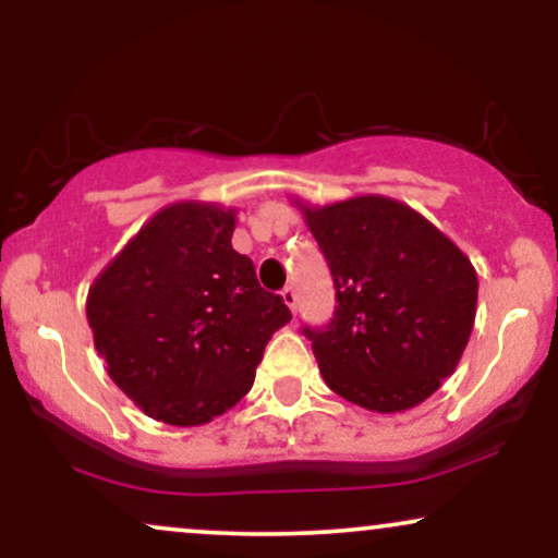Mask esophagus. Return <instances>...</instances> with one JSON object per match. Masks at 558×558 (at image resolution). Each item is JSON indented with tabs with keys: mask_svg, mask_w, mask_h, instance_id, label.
<instances>
[{
	"mask_svg": "<svg viewBox=\"0 0 558 558\" xmlns=\"http://www.w3.org/2000/svg\"><path fill=\"white\" fill-rule=\"evenodd\" d=\"M280 296H283V304L288 306L291 312H296V291H293V286H286L283 291H280Z\"/></svg>",
	"mask_w": 558,
	"mask_h": 558,
	"instance_id": "1",
	"label": "esophagus"
}]
</instances>
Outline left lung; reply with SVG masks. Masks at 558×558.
Wrapping results in <instances>:
<instances>
[{
	"label": "left lung",
	"mask_w": 558,
	"mask_h": 558,
	"mask_svg": "<svg viewBox=\"0 0 558 558\" xmlns=\"http://www.w3.org/2000/svg\"><path fill=\"white\" fill-rule=\"evenodd\" d=\"M293 204L336 283L332 323L304 330L323 380L377 414L420 407L457 369L472 336L477 272L470 257L399 198Z\"/></svg>",
	"instance_id": "1"
}]
</instances>
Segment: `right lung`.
<instances>
[{
	"label": "right lung",
	"instance_id": "1",
	"mask_svg": "<svg viewBox=\"0 0 558 558\" xmlns=\"http://www.w3.org/2000/svg\"><path fill=\"white\" fill-rule=\"evenodd\" d=\"M235 209L172 202L94 278L86 319L112 383L165 425H207L254 386L291 319L233 248Z\"/></svg>",
	"mask_w": 558,
	"mask_h": 558
}]
</instances>
